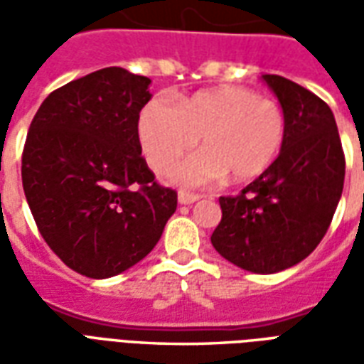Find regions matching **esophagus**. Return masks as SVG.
<instances>
[{"label":"esophagus","mask_w":364,"mask_h":364,"mask_svg":"<svg viewBox=\"0 0 364 364\" xmlns=\"http://www.w3.org/2000/svg\"><path fill=\"white\" fill-rule=\"evenodd\" d=\"M200 195H195V193H187V191H179V195H177V200L181 203V205H193V203H197Z\"/></svg>","instance_id":"34e87169"}]
</instances>
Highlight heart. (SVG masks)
Returning <instances> with one entry per match:
<instances>
[{"mask_svg": "<svg viewBox=\"0 0 364 364\" xmlns=\"http://www.w3.org/2000/svg\"><path fill=\"white\" fill-rule=\"evenodd\" d=\"M198 136L203 151L175 167V183L198 187L226 173L232 181H250L267 171L279 156L287 119L274 101L244 87L198 91L177 107L151 99L138 117V138L156 173H167L195 148Z\"/></svg>", "mask_w": 364, "mask_h": 364, "instance_id": "b5f03b06", "label": "heart"}]
</instances>
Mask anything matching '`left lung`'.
Here are the masks:
<instances>
[{
  "label": "left lung",
  "instance_id": "obj_1",
  "mask_svg": "<svg viewBox=\"0 0 364 364\" xmlns=\"http://www.w3.org/2000/svg\"><path fill=\"white\" fill-rule=\"evenodd\" d=\"M263 82L284 112V144L237 197H220L210 242L237 267L271 274L306 259L326 236L343 193L345 156L328 103L281 75Z\"/></svg>",
  "mask_w": 364,
  "mask_h": 364
}]
</instances>
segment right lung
I'll return each mask as SVG.
<instances>
[{
	"instance_id": "1",
	"label": "right lung",
	"mask_w": 364,
	"mask_h": 364,
	"mask_svg": "<svg viewBox=\"0 0 364 364\" xmlns=\"http://www.w3.org/2000/svg\"><path fill=\"white\" fill-rule=\"evenodd\" d=\"M150 77L103 68L52 91L23 150V189L52 252L90 279L142 261L158 244L177 193L142 158L138 117Z\"/></svg>"
}]
</instances>
